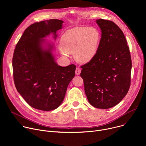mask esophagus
I'll return each mask as SVG.
<instances>
[{
  "instance_id": "34e87169",
  "label": "esophagus",
  "mask_w": 146,
  "mask_h": 146,
  "mask_svg": "<svg viewBox=\"0 0 146 146\" xmlns=\"http://www.w3.org/2000/svg\"><path fill=\"white\" fill-rule=\"evenodd\" d=\"M75 73H76V75H80V74L81 73V69L80 68H76V71H75Z\"/></svg>"
}]
</instances>
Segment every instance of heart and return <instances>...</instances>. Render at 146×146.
I'll use <instances>...</instances> for the list:
<instances>
[{"label": "heart", "instance_id": "1", "mask_svg": "<svg viewBox=\"0 0 146 146\" xmlns=\"http://www.w3.org/2000/svg\"><path fill=\"white\" fill-rule=\"evenodd\" d=\"M99 31L94 27H76L62 35L60 46L62 54H73L78 63L86 64L95 56L100 41Z\"/></svg>", "mask_w": 146, "mask_h": 146}]
</instances>
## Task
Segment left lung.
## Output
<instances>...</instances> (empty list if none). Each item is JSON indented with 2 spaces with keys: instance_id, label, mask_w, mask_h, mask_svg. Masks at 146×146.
<instances>
[{
  "instance_id": "1",
  "label": "left lung",
  "mask_w": 146,
  "mask_h": 146,
  "mask_svg": "<svg viewBox=\"0 0 146 146\" xmlns=\"http://www.w3.org/2000/svg\"><path fill=\"white\" fill-rule=\"evenodd\" d=\"M101 29L98 52L88 63L82 65L80 76L91 105L109 109L125 96L131 85L132 60L122 31L111 21L96 19Z\"/></svg>"
}]
</instances>
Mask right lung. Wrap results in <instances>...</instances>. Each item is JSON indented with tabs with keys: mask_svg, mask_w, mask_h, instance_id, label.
<instances>
[{
	"mask_svg": "<svg viewBox=\"0 0 146 146\" xmlns=\"http://www.w3.org/2000/svg\"><path fill=\"white\" fill-rule=\"evenodd\" d=\"M64 21L56 19L36 23L24 31L14 50L13 69L17 91L37 110H53L63 102L76 66H59L52 54L53 44L44 38L56 31Z\"/></svg>",
	"mask_w": 146,
	"mask_h": 146,
	"instance_id": "add662e5",
	"label": "right lung"
}]
</instances>
